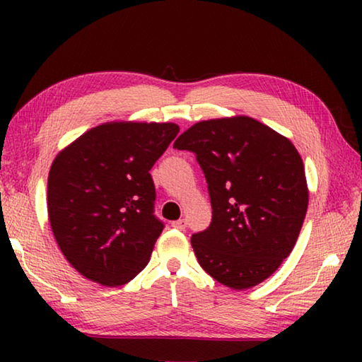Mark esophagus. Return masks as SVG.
<instances>
[{"mask_svg":"<svg viewBox=\"0 0 362 362\" xmlns=\"http://www.w3.org/2000/svg\"><path fill=\"white\" fill-rule=\"evenodd\" d=\"M173 226L177 230H185L187 228V220L185 218H179L175 220V222H173Z\"/></svg>","mask_w":362,"mask_h":362,"instance_id":"esophagus-1","label":"esophagus"}]
</instances>
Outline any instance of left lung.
I'll use <instances>...</instances> for the list:
<instances>
[{
    "label": "left lung",
    "instance_id": "8db88e82",
    "mask_svg": "<svg viewBox=\"0 0 362 362\" xmlns=\"http://www.w3.org/2000/svg\"><path fill=\"white\" fill-rule=\"evenodd\" d=\"M174 148L196 155L211 196L209 228L192 236L206 273L235 291L272 276L308 209L305 168L289 139L249 116L199 121Z\"/></svg>",
    "mask_w": 362,
    "mask_h": 362
}]
</instances>
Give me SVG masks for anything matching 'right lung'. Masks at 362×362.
I'll use <instances>...</instances> for the list:
<instances>
[{
    "label": "right lung",
    "instance_id": "right-lung-1",
    "mask_svg": "<svg viewBox=\"0 0 362 362\" xmlns=\"http://www.w3.org/2000/svg\"><path fill=\"white\" fill-rule=\"evenodd\" d=\"M174 122L112 121L59 153L47 177L49 223L70 265L116 287L146 267L164 225L150 169L179 134Z\"/></svg>",
    "mask_w": 362,
    "mask_h": 362
}]
</instances>
